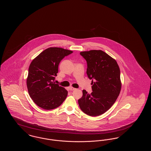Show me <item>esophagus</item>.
<instances>
[{"instance_id":"1","label":"esophagus","mask_w":151,"mask_h":151,"mask_svg":"<svg viewBox=\"0 0 151 151\" xmlns=\"http://www.w3.org/2000/svg\"><path fill=\"white\" fill-rule=\"evenodd\" d=\"M75 89H76V88H73V87H70V88H69V90L71 91H74V90H75Z\"/></svg>"}]
</instances>
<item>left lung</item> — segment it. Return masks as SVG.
<instances>
[{
  "label": "left lung",
  "instance_id": "8db88e82",
  "mask_svg": "<svg viewBox=\"0 0 151 151\" xmlns=\"http://www.w3.org/2000/svg\"><path fill=\"white\" fill-rule=\"evenodd\" d=\"M80 54L86 60V73L89 79H92L93 92L89 94L83 90L79 106L87 115L99 116L113 106L120 93V69L115 59L103 51L92 50Z\"/></svg>",
  "mask_w": 151,
  "mask_h": 151
}]
</instances>
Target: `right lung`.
I'll return each mask as SVG.
<instances>
[{
	"mask_svg": "<svg viewBox=\"0 0 151 151\" xmlns=\"http://www.w3.org/2000/svg\"><path fill=\"white\" fill-rule=\"evenodd\" d=\"M73 51L60 47H49L35 58L29 65L27 85L30 98L37 106L45 110L59 106L68 91L54 83L62 59Z\"/></svg>",
	"mask_w": 151,
	"mask_h": 151,
	"instance_id": "1",
	"label": "right lung"
}]
</instances>
